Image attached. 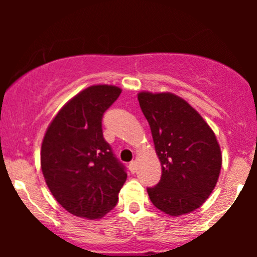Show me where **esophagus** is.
<instances>
[{
	"label": "esophagus",
	"mask_w": 257,
	"mask_h": 257,
	"mask_svg": "<svg viewBox=\"0 0 257 257\" xmlns=\"http://www.w3.org/2000/svg\"><path fill=\"white\" fill-rule=\"evenodd\" d=\"M137 169H138V163H137V161H132L131 163H129V170H131V172L134 174L135 172H137Z\"/></svg>",
	"instance_id": "esophagus-1"
}]
</instances>
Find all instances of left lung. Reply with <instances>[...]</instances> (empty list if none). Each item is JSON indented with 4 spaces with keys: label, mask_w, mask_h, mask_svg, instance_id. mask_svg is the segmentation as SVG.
<instances>
[{
    "label": "left lung",
    "mask_w": 257,
    "mask_h": 257,
    "mask_svg": "<svg viewBox=\"0 0 257 257\" xmlns=\"http://www.w3.org/2000/svg\"><path fill=\"white\" fill-rule=\"evenodd\" d=\"M162 166L161 180L147 188L156 208L172 216L198 209L216 186L222 156L214 132L173 93L138 94Z\"/></svg>",
    "instance_id": "1"
}]
</instances>
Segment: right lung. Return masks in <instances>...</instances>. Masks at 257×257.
<instances>
[{"mask_svg": "<svg viewBox=\"0 0 257 257\" xmlns=\"http://www.w3.org/2000/svg\"><path fill=\"white\" fill-rule=\"evenodd\" d=\"M120 91L107 84L85 88L61 107L44 134V180L59 204L75 216L101 219L118 202L126 173L105 141L101 120Z\"/></svg>", "mask_w": 257, "mask_h": 257, "instance_id": "add662e5", "label": "right lung"}]
</instances>
